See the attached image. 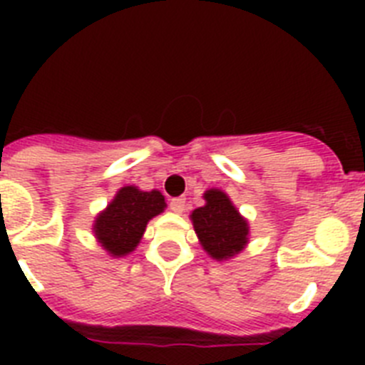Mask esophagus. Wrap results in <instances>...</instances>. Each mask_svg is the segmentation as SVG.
Instances as JSON below:
<instances>
[{
    "label": "esophagus",
    "instance_id": "34e87169",
    "mask_svg": "<svg viewBox=\"0 0 365 365\" xmlns=\"http://www.w3.org/2000/svg\"><path fill=\"white\" fill-rule=\"evenodd\" d=\"M170 208H172L175 214H182L186 208V199H182V197L172 199V201H170Z\"/></svg>",
    "mask_w": 365,
    "mask_h": 365
}]
</instances>
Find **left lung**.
I'll use <instances>...</instances> for the list:
<instances>
[{"instance_id":"left-lung-1","label":"left lung","mask_w":365,"mask_h":365,"mask_svg":"<svg viewBox=\"0 0 365 365\" xmlns=\"http://www.w3.org/2000/svg\"><path fill=\"white\" fill-rule=\"evenodd\" d=\"M206 205L192 212L195 234L214 259H227L241 252L248 240V225L232 206L227 193L208 190Z\"/></svg>"}]
</instances>
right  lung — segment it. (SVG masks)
<instances>
[{"instance_id":"obj_1","label":"right lung","mask_w":365,"mask_h":365,"mask_svg":"<svg viewBox=\"0 0 365 365\" xmlns=\"http://www.w3.org/2000/svg\"><path fill=\"white\" fill-rule=\"evenodd\" d=\"M163 193L140 192L124 186L106 212L96 217L95 235L100 245L113 256H125L138 245L151 217L164 210Z\"/></svg>"}]
</instances>
